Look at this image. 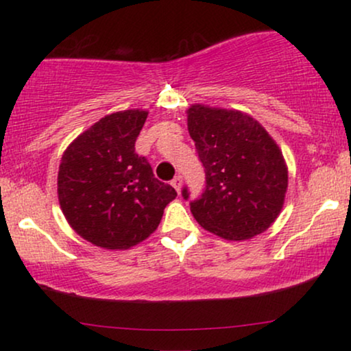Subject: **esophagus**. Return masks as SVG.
Here are the masks:
<instances>
[{
	"mask_svg": "<svg viewBox=\"0 0 351 351\" xmlns=\"http://www.w3.org/2000/svg\"><path fill=\"white\" fill-rule=\"evenodd\" d=\"M171 185L174 186V189L180 193V189H182V177H180V176H176L174 179L171 180Z\"/></svg>",
	"mask_w": 351,
	"mask_h": 351,
	"instance_id": "esophagus-1",
	"label": "esophagus"
}]
</instances>
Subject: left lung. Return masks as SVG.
Instances as JSON below:
<instances>
[{"mask_svg":"<svg viewBox=\"0 0 351 351\" xmlns=\"http://www.w3.org/2000/svg\"><path fill=\"white\" fill-rule=\"evenodd\" d=\"M189 132L206 174V189L190 209L201 227L230 241L261 234L280 215L287 166L258 121L238 110L195 104ZM186 186L182 196L189 199Z\"/></svg>","mask_w":351,"mask_h":351,"instance_id":"1","label":"left lung"}]
</instances>
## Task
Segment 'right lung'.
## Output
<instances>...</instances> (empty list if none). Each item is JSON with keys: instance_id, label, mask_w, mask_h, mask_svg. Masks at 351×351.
<instances>
[{"instance_id": "obj_1", "label": "right lung", "mask_w": 351, "mask_h": 351, "mask_svg": "<svg viewBox=\"0 0 351 351\" xmlns=\"http://www.w3.org/2000/svg\"><path fill=\"white\" fill-rule=\"evenodd\" d=\"M145 110H124L99 119L66 147L57 176L60 209L86 241L129 249L158 228L177 196L136 153Z\"/></svg>"}]
</instances>
